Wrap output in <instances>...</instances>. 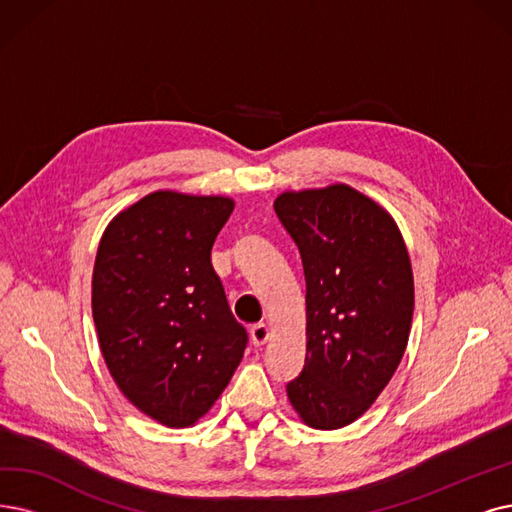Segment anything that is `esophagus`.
I'll list each match as a JSON object with an SVG mask.
<instances>
[{"label":"esophagus","mask_w":512,"mask_h":512,"mask_svg":"<svg viewBox=\"0 0 512 512\" xmlns=\"http://www.w3.org/2000/svg\"><path fill=\"white\" fill-rule=\"evenodd\" d=\"M250 338H252V344H254V346L267 344V340H269V327L264 325V323H256V325H252Z\"/></svg>","instance_id":"esophagus-1"}]
</instances>
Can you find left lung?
Returning <instances> with one entry per match:
<instances>
[{"label": "left lung", "mask_w": 512, "mask_h": 512, "mask_svg": "<svg viewBox=\"0 0 512 512\" xmlns=\"http://www.w3.org/2000/svg\"><path fill=\"white\" fill-rule=\"evenodd\" d=\"M273 206L306 281V357L285 391L304 424L334 431L370 410L401 363L410 254L393 216L349 185L285 191Z\"/></svg>", "instance_id": "1"}]
</instances>
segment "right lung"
<instances>
[{"mask_svg":"<svg viewBox=\"0 0 512 512\" xmlns=\"http://www.w3.org/2000/svg\"><path fill=\"white\" fill-rule=\"evenodd\" d=\"M233 208L220 195L155 191L119 212L98 245L102 357L128 401L170 428L208 414L248 344L210 260Z\"/></svg>","mask_w":512,"mask_h":512,"instance_id":"obj_1","label":"right lung"}]
</instances>
